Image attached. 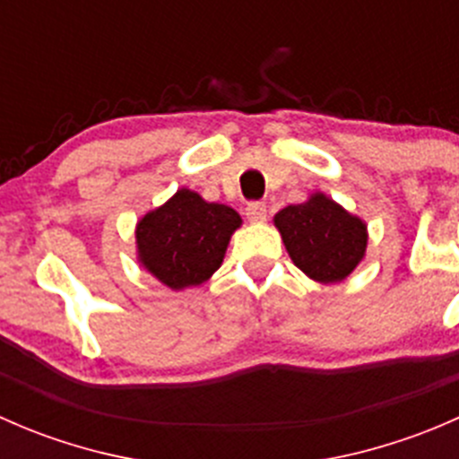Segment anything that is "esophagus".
Masks as SVG:
<instances>
[{
  "mask_svg": "<svg viewBox=\"0 0 459 459\" xmlns=\"http://www.w3.org/2000/svg\"><path fill=\"white\" fill-rule=\"evenodd\" d=\"M247 217L253 224H262L266 221V204L264 202H251L247 206Z\"/></svg>",
  "mask_w": 459,
  "mask_h": 459,
  "instance_id": "1",
  "label": "esophagus"
}]
</instances>
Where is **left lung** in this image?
Returning a JSON list of instances; mask_svg holds the SVG:
<instances>
[{"label": "left lung", "mask_w": 459, "mask_h": 459, "mask_svg": "<svg viewBox=\"0 0 459 459\" xmlns=\"http://www.w3.org/2000/svg\"><path fill=\"white\" fill-rule=\"evenodd\" d=\"M273 221L295 266L322 284L346 280L367 253V224L324 193L281 208Z\"/></svg>", "instance_id": "1"}]
</instances>
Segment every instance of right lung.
Listing matches in <instances>:
<instances>
[{
  "label": "right lung",
  "mask_w": 459,
  "mask_h": 459,
  "mask_svg": "<svg viewBox=\"0 0 459 459\" xmlns=\"http://www.w3.org/2000/svg\"><path fill=\"white\" fill-rule=\"evenodd\" d=\"M239 224L238 211L182 188L137 221V259L169 289L200 286L221 266Z\"/></svg>",
  "instance_id": "obj_1"
}]
</instances>
